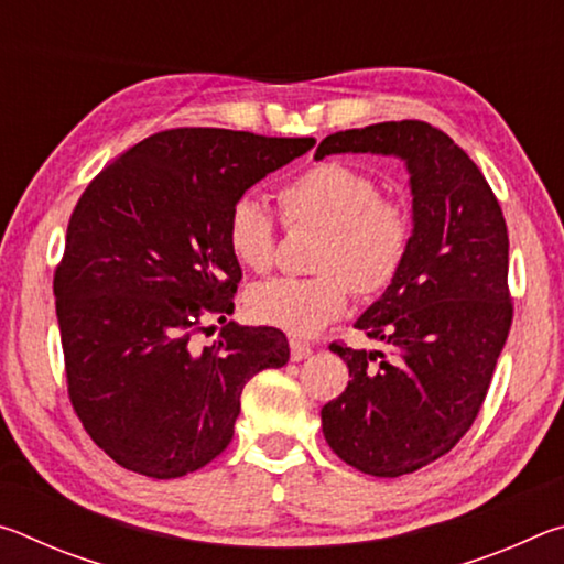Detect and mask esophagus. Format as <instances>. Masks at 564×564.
Returning a JSON list of instances; mask_svg holds the SVG:
<instances>
[{"label":"esophagus","instance_id":"obj_1","mask_svg":"<svg viewBox=\"0 0 564 564\" xmlns=\"http://www.w3.org/2000/svg\"><path fill=\"white\" fill-rule=\"evenodd\" d=\"M313 352V348L308 343H301V340H291V360H303L308 358Z\"/></svg>","mask_w":564,"mask_h":564}]
</instances>
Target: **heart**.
Returning a JSON list of instances; mask_svg holds the SVG:
<instances>
[{"instance_id": "obj_1", "label": "heart", "mask_w": 564, "mask_h": 564, "mask_svg": "<svg viewBox=\"0 0 564 564\" xmlns=\"http://www.w3.org/2000/svg\"><path fill=\"white\" fill-rule=\"evenodd\" d=\"M285 224L323 228L313 279L261 281L248 289L251 316L291 336H316L348 305V285L376 295L405 261L410 216L403 204L380 196L378 181L343 161H323L281 188ZM234 259L251 271H269L275 253V221L251 194L236 198L226 221Z\"/></svg>"}]
</instances>
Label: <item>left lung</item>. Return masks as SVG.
Returning <instances> with one entry per match:
<instances>
[{
	"label": "left lung",
	"mask_w": 564,
	"mask_h": 564,
	"mask_svg": "<svg viewBox=\"0 0 564 564\" xmlns=\"http://www.w3.org/2000/svg\"><path fill=\"white\" fill-rule=\"evenodd\" d=\"M330 154H380L405 164L413 231L393 283L356 328L383 350H330L348 388L323 405V435L343 463L400 477L451 453L488 395L512 323L508 226L473 159L425 121H383L330 133Z\"/></svg>",
	"instance_id": "1"
}]
</instances>
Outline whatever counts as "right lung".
Returning a JSON list of instances; mask_svg holds the SVG:
<instances>
[{"instance_id":"add662e5","label":"right lung","mask_w":564,"mask_h":564,"mask_svg":"<svg viewBox=\"0 0 564 564\" xmlns=\"http://www.w3.org/2000/svg\"><path fill=\"white\" fill-rule=\"evenodd\" d=\"M316 139L171 129L139 141L91 181L54 273L66 383L91 441L156 480L221 455L243 386L289 362L279 328L226 323L241 265L226 241L236 198Z\"/></svg>"}]
</instances>
